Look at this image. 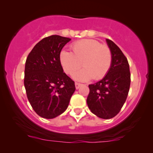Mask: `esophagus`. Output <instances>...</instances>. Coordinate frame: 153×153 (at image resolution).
Wrapping results in <instances>:
<instances>
[{
    "label": "esophagus",
    "instance_id": "34e87169",
    "mask_svg": "<svg viewBox=\"0 0 153 153\" xmlns=\"http://www.w3.org/2000/svg\"><path fill=\"white\" fill-rule=\"evenodd\" d=\"M75 88H76V89H79L80 87H81V86L82 85V84H79V83H77V82H75Z\"/></svg>",
    "mask_w": 153,
    "mask_h": 153
}]
</instances>
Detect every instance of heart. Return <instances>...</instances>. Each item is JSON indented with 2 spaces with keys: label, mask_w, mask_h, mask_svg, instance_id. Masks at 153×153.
Returning a JSON list of instances; mask_svg holds the SVG:
<instances>
[{
  "label": "heart",
  "mask_w": 153,
  "mask_h": 153,
  "mask_svg": "<svg viewBox=\"0 0 153 153\" xmlns=\"http://www.w3.org/2000/svg\"><path fill=\"white\" fill-rule=\"evenodd\" d=\"M72 52L62 50L59 59L64 72L72 75L81 65L84 68L74 73L73 78L79 81H88L93 78L100 80L109 72L112 65L110 49L94 39L81 40L71 45Z\"/></svg>",
  "instance_id": "obj_1"
}]
</instances>
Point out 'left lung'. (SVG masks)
Segmentation results:
<instances>
[{"label":"left lung","mask_w":153,"mask_h":153,"mask_svg":"<svg viewBox=\"0 0 153 153\" xmlns=\"http://www.w3.org/2000/svg\"><path fill=\"white\" fill-rule=\"evenodd\" d=\"M106 41L112 52V65L102 80L89 84L86 103L92 113L101 118L109 119L120 112L126 101L131 79L126 56L113 41Z\"/></svg>","instance_id":"8db88e82"}]
</instances>
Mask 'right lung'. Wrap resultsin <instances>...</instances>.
Wrapping results in <instances>:
<instances>
[{"mask_svg":"<svg viewBox=\"0 0 153 153\" xmlns=\"http://www.w3.org/2000/svg\"><path fill=\"white\" fill-rule=\"evenodd\" d=\"M70 38L53 35L44 38L27 58L24 86L32 109L51 119L62 114L75 90V82L64 72L59 55Z\"/></svg>","mask_w":153,"mask_h":153,"instance_id":"1","label":"right lung"}]
</instances>
